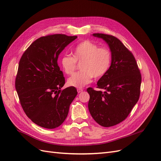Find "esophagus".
Listing matches in <instances>:
<instances>
[{
  "label": "esophagus",
  "instance_id": "esophagus-1",
  "mask_svg": "<svg viewBox=\"0 0 161 161\" xmlns=\"http://www.w3.org/2000/svg\"><path fill=\"white\" fill-rule=\"evenodd\" d=\"M77 91H78V92H79V93H80V92H81L82 91H83V89H78Z\"/></svg>",
  "mask_w": 161,
  "mask_h": 161
}]
</instances>
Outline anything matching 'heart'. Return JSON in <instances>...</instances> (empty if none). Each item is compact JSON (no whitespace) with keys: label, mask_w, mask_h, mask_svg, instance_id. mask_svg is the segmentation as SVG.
<instances>
[{"label":"heart","mask_w":161,"mask_h":161,"mask_svg":"<svg viewBox=\"0 0 161 161\" xmlns=\"http://www.w3.org/2000/svg\"><path fill=\"white\" fill-rule=\"evenodd\" d=\"M112 60V54L107 47L100 46L91 40L80 42L73 50V56L64 54L60 58V64L67 75L76 70L77 62H81L80 72L75 73L68 79L70 86L82 88L91 81L92 77L101 79L108 72Z\"/></svg>","instance_id":"heart-1"}]
</instances>
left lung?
Masks as SVG:
<instances>
[{
  "label": "left lung",
  "mask_w": 161,
  "mask_h": 161,
  "mask_svg": "<svg viewBox=\"0 0 161 161\" xmlns=\"http://www.w3.org/2000/svg\"><path fill=\"white\" fill-rule=\"evenodd\" d=\"M108 43L112 54L111 67L97 82V88L105 92L87 89L90 95L89 110L97 123L111 127L125 120L140 94L142 81L135 58L118 38L104 33H93Z\"/></svg>",
  "instance_id": "8db88e82"
}]
</instances>
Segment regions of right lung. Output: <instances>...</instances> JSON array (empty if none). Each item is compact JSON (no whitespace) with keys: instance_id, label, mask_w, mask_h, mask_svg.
<instances>
[{"instance_id":"obj_1","label":"right lung","mask_w":161,"mask_h":161,"mask_svg":"<svg viewBox=\"0 0 161 161\" xmlns=\"http://www.w3.org/2000/svg\"><path fill=\"white\" fill-rule=\"evenodd\" d=\"M77 38L53 34L37 39L23 53L19 63L15 89L27 116L40 127L60 126L77 95L76 89L62 90L65 78L58 64L64 47Z\"/></svg>"}]
</instances>
